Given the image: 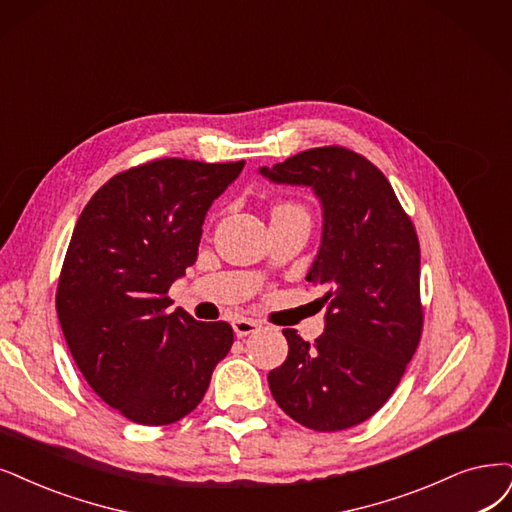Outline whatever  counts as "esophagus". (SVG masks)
<instances>
[{"label": "esophagus", "mask_w": 512, "mask_h": 512, "mask_svg": "<svg viewBox=\"0 0 512 512\" xmlns=\"http://www.w3.org/2000/svg\"><path fill=\"white\" fill-rule=\"evenodd\" d=\"M232 327H234V333L238 337H246V335L259 331V323H257V320H251V318H236Z\"/></svg>", "instance_id": "obj_1"}]
</instances>
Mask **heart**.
<instances>
[{
	"instance_id": "obj_1",
	"label": "heart",
	"mask_w": 512,
	"mask_h": 512,
	"mask_svg": "<svg viewBox=\"0 0 512 512\" xmlns=\"http://www.w3.org/2000/svg\"><path fill=\"white\" fill-rule=\"evenodd\" d=\"M280 206H287V204H280Z\"/></svg>"
}]
</instances>
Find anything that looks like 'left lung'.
<instances>
[{
  "instance_id": "1",
  "label": "left lung",
  "mask_w": 512,
  "mask_h": 512,
  "mask_svg": "<svg viewBox=\"0 0 512 512\" xmlns=\"http://www.w3.org/2000/svg\"><path fill=\"white\" fill-rule=\"evenodd\" d=\"M261 175L310 185L325 215L308 274L325 289V333L310 344L282 331L289 356L268 373L274 401L318 432L363 424L390 399L420 344L418 234L382 170L348 147L306 149Z\"/></svg>"
}]
</instances>
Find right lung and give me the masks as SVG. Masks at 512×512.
Returning <instances> with one entry per match:
<instances>
[{
	"instance_id": "add662e5",
	"label": "right lung",
	"mask_w": 512,
	"mask_h": 512,
	"mask_svg": "<svg viewBox=\"0 0 512 512\" xmlns=\"http://www.w3.org/2000/svg\"><path fill=\"white\" fill-rule=\"evenodd\" d=\"M244 166L160 158L113 175L75 223L56 314L88 386L126 420L192 413L234 344L232 327L177 308L168 289L198 257L208 206Z\"/></svg>"
}]
</instances>
